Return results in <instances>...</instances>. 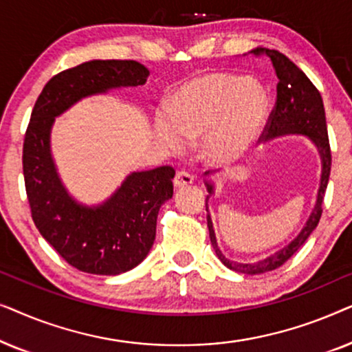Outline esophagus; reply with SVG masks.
<instances>
[{"mask_svg": "<svg viewBox=\"0 0 352 352\" xmlns=\"http://www.w3.org/2000/svg\"><path fill=\"white\" fill-rule=\"evenodd\" d=\"M173 182H175L176 187H186V186H190L192 182H194V177H192L189 171L179 170V171H176L175 181H173Z\"/></svg>", "mask_w": 352, "mask_h": 352, "instance_id": "34e87169", "label": "esophagus"}]
</instances>
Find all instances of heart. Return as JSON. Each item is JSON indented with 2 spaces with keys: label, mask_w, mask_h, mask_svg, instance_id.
<instances>
[{
  "label": "heart",
  "mask_w": 352,
  "mask_h": 352,
  "mask_svg": "<svg viewBox=\"0 0 352 352\" xmlns=\"http://www.w3.org/2000/svg\"><path fill=\"white\" fill-rule=\"evenodd\" d=\"M155 115V129L166 147L179 151L200 138V151L213 162L242 155L261 133L267 94L245 76L204 74L187 80Z\"/></svg>",
  "instance_id": "heart-1"
}]
</instances>
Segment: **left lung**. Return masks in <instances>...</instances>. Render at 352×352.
Instances as JSON below:
<instances>
[{
  "label": "left lung",
  "instance_id": "left-lung-1",
  "mask_svg": "<svg viewBox=\"0 0 352 352\" xmlns=\"http://www.w3.org/2000/svg\"><path fill=\"white\" fill-rule=\"evenodd\" d=\"M254 57H269L272 62L274 69H276L278 83H277V99L274 105L271 115H269L266 126L263 129L261 138L263 141L274 139L283 134H306L311 138V141L316 144L319 148L322 158V177L319 194H317V201L314 210L307 219V223L300 235L295 240H292L287 247H283L276 253L267 254V256L253 259V261H232V259L226 258L224 253L221 252L216 242V235L211 223L210 213L206 214V224H208L210 240L213 245L214 253L218 254L221 263L235 272L242 274H263L274 271V269L280 267L283 263H287L298 250L302 247L307 237L312 234V230L319 224L322 216V204H324V197L329 184L330 168H331V151L329 142V133H327V122H325V110L324 102H322V96L319 89L312 85V81L307 78L300 67H296L293 62L276 50H267V47H256L252 51ZM208 175V173H206ZM206 190L210 195H206V201L213 195L214 187L210 181H205ZM206 211H208V204H206Z\"/></svg>",
  "mask_w": 352,
  "mask_h": 352
}]
</instances>
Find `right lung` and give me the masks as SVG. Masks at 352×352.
<instances>
[{
    "mask_svg": "<svg viewBox=\"0 0 352 352\" xmlns=\"http://www.w3.org/2000/svg\"><path fill=\"white\" fill-rule=\"evenodd\" d=\"M136 60H91L52 76L38 96L23 138V181L32 219L47 243L81 272L118 276L136 267L155 240L160 206L173 197L171 166L129 175L104 204L69 195L50 152L54 117L86 96L146 83Z\"/></svg>",
    "mask_w": 352,
    "mask_h": 352,
    "instance_id": "add662e5",
    "label": "right lung"
}]
</instances>
